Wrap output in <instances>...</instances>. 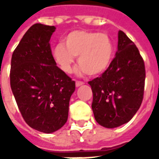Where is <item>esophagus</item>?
<instances>
[{
  "mask_svg": "<svg viewBox=\"0 0 159 159\" xmlns=\"http://www.w3.org/2000/svg\"><path fill=\"white\" fill-rule=\"evenodd\" d=\"M83 84H84V83H83V82H82V81H76V87H79V86H81V85H83Z\"/></svg>",
  "mask_w": 159,
  "mask_h": 159,
  "instance_id": "34e87169",
  "label": "esophagus"
}]
</instances>
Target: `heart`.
Here are the masks:
<instances>
[{
  "label": "heart",
  "mask_w": 159,
  "mask_h": 159,
  "mask_svg": "<svg viewBox=\"0 0 159 159\" xmlns=\"http://www.w3.org/2000/svg\"><path fill=\"white\" fill-rule=\"evenodd\" d=\"M114 53L113 42L106 33L89 30H74L64 39V45L59 43L52 51L57 64L65 72L72 70L75 58L81 70L95 76L109 67Z\"/></svg>",
  "instance_id": "1"
}]
</instances>
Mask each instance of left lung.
I'll list each match as a JSON object with an SVG mask.
<instances>
[{
  "instance_id": "1",
  "label": "left lung",
  "mask_w": 159,
  "mask_h": 159,
  "mask_svg": "<svg viewBox=\"0 0 159 159\" xmlns=\"http://www.w3.org/2000/svg\"><path fill=\"white\" fill-rule=\"evenodd\" d=\"M145 63L135 44L119 30L117 52L100 76L89 82L94 118L108 129L128 123L142 103Z\"/></svg>"
}]
</instances>
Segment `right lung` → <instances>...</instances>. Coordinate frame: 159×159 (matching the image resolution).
I'll return each instance as SVG.
<instances>
[{
	"mask_svg": "<svg viewBox=\"0 0 159 159\" xmlns=\"http://www.w3.org/2000/svg\"><path fill=\"white\" fill-rule=\"evenodd\" d=\"M54 26L35 24L13 51L10 84L25 123L52 133L66 123L76 84L56 66L49 43Z\"/></svg>",
	"mask_w": 159,
	"mask_h": 159,
	"instance_id": "obj_1",
	"label": "right lung"
}]
</instances>
